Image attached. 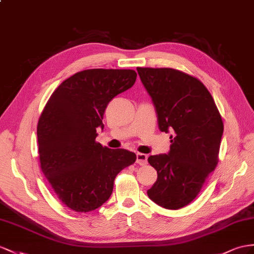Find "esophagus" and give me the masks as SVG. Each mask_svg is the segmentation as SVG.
I'll return each mask as SVG.
<instances>
[{
    "label": "esophagus",
    "instance_id": "esophagus-1",
    "mask_svg": "<svg viewBox=\"0 0 254 254\" xmlns=\"http://www.w3.org/2000/svg\"><path fill=\"white\" fill-rule=\"evenodd\" d=\"M136 163L139 165H146L148 163V157L145 153H137L136 154Z\"/></svg>",
    "mask_w": 254,
    "mask_h": 254
}]
</instances>
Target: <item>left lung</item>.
<instances>
[{"mask_svg":"<svg viewBox=\"0 0 254 254\" xmlns=\"http://www.w3.org/2000/svg\"><path fill=\"white\" fill-rule=\"evenodd\" d=\"M137 71L151 96L160 131L173 134L170 152L148 158L158 179L147 194L159 206L177 210L197 196L218 164L222 118L197 78L168 67Z\"/></svg>","mask_w":254,"mask_h":254,"instance_id":"8db88e82","label":"left lung"}]
</instances>
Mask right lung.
<instances>
[{"label":"right lung","instance_id":"1","mask_svg":"<svg viewBox=\"0 0 254 254\" xmlns=\"http://www.w3.org/2000/svg\"><path fill=\"white\" fill-rule=\"evenodd\" d=\"M133 69L92 68L65 79L51 94L37 125L43 174L69 209L89 212L110 197L114 181L136 154L96 142L104 113L115 96L135 83Z\"/></svg>","mask_w":254,"mask_h":254}]
</instances>
